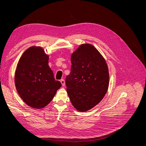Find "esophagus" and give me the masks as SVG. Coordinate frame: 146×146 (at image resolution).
<instances>
[{
    "mask_svg": "<svg viewBox=\"0 0 146 146\" xmlns=\"http://www.w3.org/2000/svg\"><path fill=\"white\" fill-rule=\"evenodd\" d=\"M60 82H61V85H62L63 86H64L65 85V81H64V79H61V80H60Z\"/></svg>",
    "mask_w": 146,
    "mask_h": 146,
    "instance_id": "esophagus-1",
    "label": "esophagus"
}]
</instances>
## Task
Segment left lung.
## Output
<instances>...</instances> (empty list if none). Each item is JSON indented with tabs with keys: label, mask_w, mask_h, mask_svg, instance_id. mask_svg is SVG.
Segmentation results:
<instances>
[{
	"label": "left lung",
	"mask_w": 146,
	"mask_h": 146,
	"mask_svg": "<svg viewBox=\"0 0 146 146\" xmlns=\"http://www.w3.org/2000/svg\"><path fill=\"white\" fill-rule=\"evenodd\" d=\"M70 72L66 77L69 98L79 111H86L104 98L109 85L105 60L89 44L79 47L71 55Z\"/></svg>",
	"instance_id": "8db88e82"
}]
</instances>
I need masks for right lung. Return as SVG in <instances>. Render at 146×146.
<instances>
[{
    "instance_id": "right-lung-1",
    "label": "right lung",
    "mask_w": 146,
    "mask_h": 146,
    "mask_svg": "<svg viewBox=\"0 0 146 146\" xmlns=\"http://www.w3.org/2000/svg\"><path fill=\"white\" fill-rule=\"evenodd\" d=\"M48 56L40 47L24 52L17 65L15 86L24 102L34 108H42L50 102L61 87L48 65Z\"/></svg>"
}]
</instances>
